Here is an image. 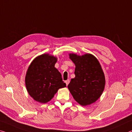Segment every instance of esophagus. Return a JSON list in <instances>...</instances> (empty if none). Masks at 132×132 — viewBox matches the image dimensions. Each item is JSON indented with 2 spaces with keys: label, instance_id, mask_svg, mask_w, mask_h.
Returning <instances> with one entry per match:
<instances>
[{
  "label": "esophagus",
  "instance_id": "esophagus-1",
  "mask_svg": "<svg viewBox=\"0 0 132 132\" xmlns=\"http://www.w3.org/2000/svg\"><path fill=\"white\" fill-rule=\"evenodd\" d=\"M69 83H70V79H67V80L65 81V84H66L67 86V85H68Z\"/></svg>",
  "mask_w": 132,
  "mask_h": 132
}]
</instances>
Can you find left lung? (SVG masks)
Instances as JSON below:
<instances>
[{"mask_svg":"<svg viewBox=\"0 0 132 132\" xmlns=\"http://www.w3.org/2000/svg\"><path fill=\"white\" fill-rule=\"evenodd\" d=\"M69 55L75 65V77L71 79L68 89L79 104L90 105L100 98L105 88V75L100 63L90 54Z\"/></svg>","mask_w":132,"mask_h":132,"instance_id":"obj_1","label":"left lung"}]
</instances>
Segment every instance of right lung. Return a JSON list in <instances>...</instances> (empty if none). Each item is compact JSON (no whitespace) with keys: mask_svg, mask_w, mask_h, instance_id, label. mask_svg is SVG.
I'll return each instance as SVG.
<instances>
[{"mask_svg":"<svg viewBox=\"0 0 132 132\" xmlns=\"http://www.w3.org/2000/svg\"><path fill=\"white\" fill-rule=\"evenodd\" d=\"M57 58L48 54L37 57L28 68L25 78L27 92L34 100L45 103L60 88L66 87L55 64Z\"/></svg>","mask_w":132,"mask_h":132,"instance_id":"obj_1","label":"right lung"}]
</instances>
